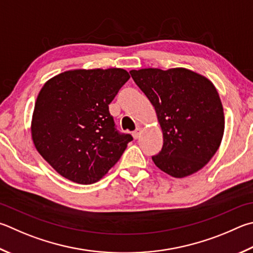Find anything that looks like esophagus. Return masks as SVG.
I'll list each match as a JSON object with an SVG mask.
<instances>
[{
	"mask_svg": "<svg viewBox=\"0 0 253 253\" xmlns=\"http://www.w3.org/2000/svg\"><path fill=\"white\" fill-rule=\"evenodd\" d=\"M140 134H141V128H137V129L132 132V137H134L135 139H138L139 138V136H140Z\"/></svg>",
	"mask_w": 253,
	"mask_h": 253,
	"instance_id": "34e87169",
	"label": "esophagus"
}]
</instances>
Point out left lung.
<instances>
[{"mask_svg": "<svg viewBox=\"0 0 253 253\" xmlns=\"http://www.w3.org/2000/svg\"><path fill=\"white\" fill-rule=\"evenodd\" d=\"M129 73L155 107L163 130L162 151L153 157L156 166L174 178L204 168L224 131L223 107L212 82L183 67Z\"/></svg>", "mask_w": 253, "mask_h": 253, "instance_id": "1", "label": "left lung"}]
</instances>
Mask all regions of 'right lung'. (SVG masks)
<instances>
[{
    "label": "right lung",
    "instance_id": "add662e5",
    "mask_svg": "<svg viewBox=\"0 0 253 253\" xmlns=\"http://www.w3.org/2000/svg\"><path fill=\"white\" fill-rule=\"evenodd\" d=\"M130 79L123 68L72 70L49 79L36 98L31 134L39 154L81 185L102 179L132 140L115 128L108 105Z\"/></svg>",
    "mask_w": 253,
    "mask_h": 253
}]
</instances>
